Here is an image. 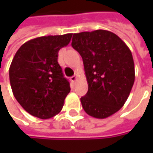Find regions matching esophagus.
<instances>
[{"instance_id":"34e87169","label":"esophagus","mask_w":153,"mask_h":153,"mask_svg":"<svg viewBox=\"0 0 153 153\" xmlns=\"http://www.w3.org/2000/svg\"><path fill=\"white\" fill-rule=\"evenodd\" d=\"M77 76H78L77 74H76V75H74V76H72L71 77V80L73 82H76V81L77 80Z\"/></svg>"}]
</instances>
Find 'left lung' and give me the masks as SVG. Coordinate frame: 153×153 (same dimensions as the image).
<instances>
[{
	"label": "left lung",
	"instance_id": "left-lung-1",
	"mask_svg": "<svg viewBox=\"0 0 153 153\" xmlns=\"http://www.w3.org/2000/svg\"><path fill=\"white\" fill-rule=\"evenodd\" d=\"M71 46L82 58L88 90L81 98L87 114L104 119L126 102L134 82L132 53L114 33L97 30L73 35Z\"/></svg>",
	"mask_w": 153,
	"mask_h": 153
}]
</instances>
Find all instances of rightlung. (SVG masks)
I'll use <instances>...</instances> for the list:
<instances>
[{
	"instance_id": "obj_1",
	"label": "right lung",
	"mask_w": 153,
	"mask_h": 153,
	"mask_svg": "<svg viewBox=\"0 0 153 153\" xmlns=\"http://www.w3.org/2000/svg\"><path fill=\"white\" fill-rule=\"evenodd\" d=\"M71 36L69 33L30 40L13 59L9 68L13 94L34 117L48 119L62 110L71 88L58 63V53L70 43Z\"/></svg>"
}]
</instances>
